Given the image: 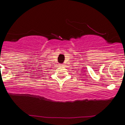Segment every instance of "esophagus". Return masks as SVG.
Wrapping results in <instances>:
<instances>
[{"label": "esophagus", "mask_w": 125, "mask_h": 125, "mask_svg": "<svg viewBox=\"0 0 125 125\" xmlns=\"http://www.w3.org/2000/svg\"><path fill=\"white\" fill-rule=\"evenodd\" d=\"M62 66H64V65H63V64H62Z\"/></svg>", "instance_id": "esophagus-1"}]
</instances>
